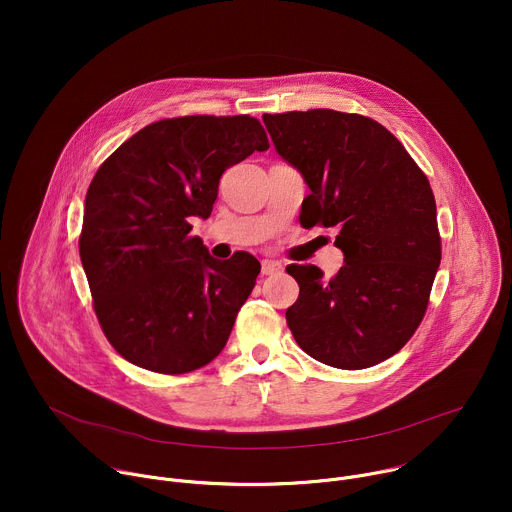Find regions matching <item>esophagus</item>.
<instances>
[{
  "label": "esophagus",
  "instance_id": "34e87169",
  "mask_svg": "<svg viewBox=\"0 0 512 512\" xmlns=\"http://www.w3.org/2000/svg\"><path fill=\"white\" fill-rule=\"evenodd\" d=\"M261 271H263V275H275V273L283 271V265L279 261H273V259H263L261 261Z\"/></svg>",
  "mask_w": 512,
  "mask_h": 512
}]
</instances>
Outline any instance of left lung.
Instances as JSON below:
<instances>
[{
	"instance_id": "left-lung-1",
	"label": "left lung",
	"mask_w": 512,
	"mask_h": 512,
	"mask_svg": "<svg viewBox=\"0 0 512 512\" xmlns=\"http://www.w3.org/2000/svg\"><path fill=\"white\" fill-rule=\"evenodd\" d=\"M263 123L310 188L306 225L338 229L344 253L330 281L316 265L287 267L300 285L287 326L312 358L369 369L407 344L427 310L442 261L429 180L375 119L312 109L265 113Z\"/></svg>"
}]
</instances>
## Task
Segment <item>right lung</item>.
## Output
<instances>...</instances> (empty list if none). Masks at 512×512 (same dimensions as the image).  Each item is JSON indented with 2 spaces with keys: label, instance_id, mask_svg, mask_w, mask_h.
Wrapping results in <instances>:
<instances>
[{
  "label": "right lung",
  "instance_id": "add662e5",
  "mask_svg": "<svg viewBox=\"0 0 512 512\" xmlns=\"http://www.w3.org/2000/svg\"><path fill=\"white\" fill-rule=\"evenodd\" d=\"M269 141L249 115L145 125L101 164L85 198L79 251L111 346L141 369L196 371L218 356L261 271L239 251L214 259L194 237L223 172Z\"/></svg>",
  "mask_w": 512,
  "mask_h": 512
}]
</instances>
